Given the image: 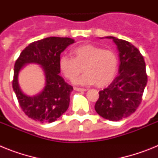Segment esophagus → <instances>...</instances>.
Listing matches in <instances>:
<instances>
[{
	"mask_svg": "<svg viewBox=\"0 0 158 158\" xmlns=\"http://www.w3.org/2000/svg\"><path fill=\"white\" fill-rule=\"evenodd\" d=\"M74 90H76V91H78V92H85L87 89H81V88H74Z\"/></svg>",
	"mask_w": 158,
	"mask_h": 158,
	"instance_id": "34e87169",
	"label": "esophagus"
}]
</instances>
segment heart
Returning a JSON list of instances; mask_svg holds the SVG:
<instances>
[{"label": "heart", "instance_id": "heart-1", "mask_svg": "<svg viewBox=\"0 0 158 158\" xmlns=\"http://www.w3.org/2000/svg\"><path fill=\"white\" fill-rule=\"evenodd\" d=\"M72 53L73 58L62 55L58 61L60 70L69 81L75 80L82 72V68L85 73L74 81L78 85L96 84L98 87H104L115 78L118 59L112 50L85 44L75 47Z\"/></svg>", "mask_w": 158, "mask_h": 158}]
</instances>
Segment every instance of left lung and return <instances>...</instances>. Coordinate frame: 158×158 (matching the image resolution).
<instances>
[{"label": "left lung", "mask_w": 158, "mask_h": 158, "mask_svg": "<svg viewBox=\"0 0 158 158\" xmlns=\"http://www.w3.org/2000/svg\"><path fill=\"white\" fill-rule=\"evenodd\" d=\"M106 38L111 39L117 46L118 75L99 92L95 110L106 119L118 121L133 114L142 102L147 84L146 63L140 51L129 42L113 36Z\"/></svg>", "instance_id": "8db88e82"}]
</instances>
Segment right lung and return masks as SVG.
<instances>
[{
    "label": "right lung",
    "instance_id": "add662e5",
    "mask_svg": "<svg viewBox=\"0 0 158 158\" xmlns=\"http://www.w3.org/2000/svg\"><path fill=\"white\" fill-rule=\"evenodd\" d=\"M73 43L70 38H45L30 43L16 60L12 88L21 109L29 118L42 123H52L68 109L73 89L59 75L58 61L61 53ZM30 63L40 64L45 76V86L35 96L24 94L18 81L20 70Z\"/></svg>",
    "mask_w": 158,
    "mask_h": 158
}]
</instances>
